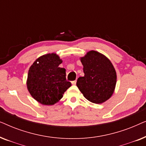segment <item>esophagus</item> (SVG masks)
Segmentation results:
<instances>
[{"label": "esophagus", "mask_w": 146, "mask_h": 146, "mask_svg": "<svg viewBox=\"0 0 146 146\" xmlns=\"http://www.w3.org/2000/svg\"><path fill=\"white\" fill-rule=\"evenodd\" d=\"M76 82H77V80H76H76H74V81H72V84H73V85H75V84H76Z\"/></svg>", "instance_id": "obj_1"}]
</instances>
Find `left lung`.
<instances>
[{
    "label": "left lung",
    "mask_w": 146,
    "mask_h": 146,
    "mask_svg": "<svg viewBox=\"0 0 146 146\" xmlns=\"http://www.w3.org/2000/svg\"><path fill=\"white\" fill-rule=\"evenodd\" d=\"M80 60L84 76L77 80L79 90L91 102H105L113 95L116 85V72L112 63L105 55L95 50L88 52Z\"/></svg>",
    "instance_id": "8db88e82"
}]
</instances>
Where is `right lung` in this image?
<instances>
[{
	"mask_svg": "<svg viewBox=\"0 0 146 146\" xmlns=\"http://www.w3.org/2000/svg\"><path fill=\"white\" fill-rule=\"evenodd\" d=\"M56 54L48 53L38 58L29 70L27 86L32 97L42 105L58 102L64 93L71 86L66 80V70Z\"/></svg>",
	"mask_w": 146,
	"mask_h": 146,
	"instance_id": "add662e5",
	"label": "right lung"
}]
</instances>
